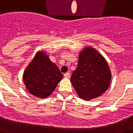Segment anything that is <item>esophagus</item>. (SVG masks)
<instances>
[{
	"instance_id": "obj_1",
	"label": "esophagus",
	"mask_w": 133,
	"mask_h": 133,
	"mask_svg": "<svg viewBox=\"0 0 133 133\" xmlns=\"http://www.w3.org/2000/svg\"><path fill=\"white\" fill-rule=\"evenodd\" d=\"M70 72H66L64 74V77H65V78H69V77H70Z\"/></svg>"
}]
</instances>
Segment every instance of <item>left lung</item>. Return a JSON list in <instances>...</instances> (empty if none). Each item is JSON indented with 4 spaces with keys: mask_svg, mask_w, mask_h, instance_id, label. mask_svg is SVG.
Here are the masks:
<instances>
[{
    "mask_svg": "<svg viewBox=\"0 0 133 133\" xmlns=\"http://www.w3.org/2000/svg\"><path fill=\"white\" fill-rule=\"evenodd\" d=\"M111 73L106 61L90 47L81 52L71 82L79 97L90 100L101 95L110 83Z\"/></svg>",
    "mask_w": 133,
    "mask_h": 133,
    "instance_id": "1",
    "label": "left lung"
}]
</instances>
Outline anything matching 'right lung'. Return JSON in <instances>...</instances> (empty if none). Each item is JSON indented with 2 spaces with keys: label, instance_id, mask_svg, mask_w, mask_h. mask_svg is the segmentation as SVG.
<instances>
[{
  "label": "right lung",
  "instance_id": "right-lung-1",
  "mask_svg": "<svg viewBox=\"0 0 133 133\" xmlns=\"http://www.w3.org/2000/svg\"><path fill=\"white\" fill-rule=\"evenodd\" d=\"M63 75L56 64L45 52H38L24 72L26 88L32 95L40 98L48 97L62 79Z\"/></svg>",
  "mask_w": 133,
  "mask_h": 133
}]
</instances>
